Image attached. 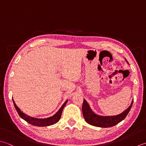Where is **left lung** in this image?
<instances>
[{"label": "left lung", "mask_w": 146, "mask_h": 146, "mask_svg": "<svg viewBox=\"0 0 146 146\" xmlns=\"http://www.w3.org/2000/svg\"><path fill=\"white\" fill-rule=\"evenodd\" d=\"M133 104V101L131 105L125 111L122 113L116 116H111V117H101L98 116L92 111L89 106L87 102L84 99L82 106V110L83 113V116L86 121L91 125L99 127H111L115 125L120 123L127 117L129 111L132 108Z\"/></svg>", "instance_id": "obj_1"}]
</instances>
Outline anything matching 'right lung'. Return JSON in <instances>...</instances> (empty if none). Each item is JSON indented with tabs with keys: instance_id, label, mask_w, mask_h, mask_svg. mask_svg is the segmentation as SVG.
<instances>
[{
	"instance_id": "1",
	"label": "right lung",
	"mask_w": 146,
	"mask_h": 146,
	"mask_svg": "<svg viewBox=\"0 0 146 146\" xmlns=\"http://www.w3.org/2000/svg\"><path fill=\"white\" fill-rule=\"evenodd\" d=\"M67 102V100L63 104V105L62 106L60 110H59L56 112L54 115L52 116V117L47 118H44V119H38V118L30 117H29V116L25 115L24 113H23L20 110V109L16 106V103H15L14 101L13 100L15 108H16V111H17V113H18V114L20 117H21L23 120H25V121H27L28 123L33 125L37 126V127H46V126L52 125H53L56 123V122H58L61 117L62 110H63V109L65 107V105H66Z\"/></svg>"
}]
</instances>
